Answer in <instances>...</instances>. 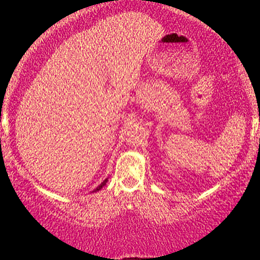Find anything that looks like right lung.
<instances>
[{
	"label": "right lung",
	"instance_id": "obj_1",
	"mask_svg": "<svg viewBox=\"0 0 260 260\" xmlns=\"http://www.w3.org/2000/svg\"><path fill=\"white\" fill-rule=\"evenodd\" d=\"M106 182H107V178H106V180H105V181H104V182H103V183H101V184H100V186H98L96 188H95V189H94V190H92V192H96V190H100V189H101V188H103L104 186H105V184H106Z\"/></svg>",
	"mask_w": 260,
	"mask_h": 260
}]
</instances>
